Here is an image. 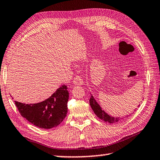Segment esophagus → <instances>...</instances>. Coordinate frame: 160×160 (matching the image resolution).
Listing matches in <instances>:
<instances>
[{
	"mask_svg": "<svg viewBox=\"0 0 160 160\" xmlns=\"http://www.w3.org/2000/svg\"><path fill=\"white\" fill-rule=\"evenodd\" d=\"M73 84H74V85L80 86V85H82V84H83V80L80 77L76 76L73 79Z\"/></svg>",
	"mask_w": 160,
	"mask_h": 160,
	"instance_id": "1",
	"label": "esophagus"
}]
</instances>
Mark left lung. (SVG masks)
<instances>
[{"mask_svg":"<svg viewBox=\"0 0 160 160\" xmlns=\"http://www.w3.org/2000/svg\"><path fill=\"white\" fill-rule=\"evenodd\" d=\"M89 104L91 105V108H92L93 112H94L97 117H98L100 119L104 121L105 122H108L109 123H114L121 119V117H112V116L108 114L107 112H105L103 110L102 108L98 103V102L96 101L94 97L92 96V94H91V98L89 99Z\"/></svg>","mask_w":160,"mask_h":160,"instance_id":"8db88e82","label":"left lung"}]
</instances>
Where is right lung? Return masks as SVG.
Segmentation results:
<instances>
[{"label": "right lung", "mask_w": 160, "mask_h": 160, "mask_svg": "<svg viewBox=\"0 0 160 160\" xmlns=\"http://www.w3.org/2000/svg\"><path fill=\"white\" fill-rule=\"evenodd\" d=\"M68 94L67 87L63 84L42 102H14L21 115L31 123L43 129H51L60 124L67 117Z\"/></svg>", "instance_id": "1"}]
</instances>
